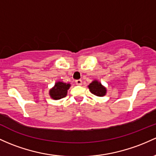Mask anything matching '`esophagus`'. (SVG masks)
<instances>
[{"instance_id":"esophagus-1","label":"esophagus","mask_w":156,"mask_h":156,"mask_svg":"<svg viewBox=\"0 0 156 156\" xmlns=\"http://www.w3.org/2000/svg\"><path fill=\"white\" fill-rule=\"evenodd\" d=\"M75 83L77 85H78V86H81V85H82V81L81 80H76L75 81Z\"/></svg>"}]
</instances>
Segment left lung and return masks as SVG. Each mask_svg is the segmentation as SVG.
Instances as JSON below:
<instances>
[{"label":"left lung","mask_w":156,"mask_h":156,"mask_svg":"<svg viewBox=\"0 0 156 156\" xmlns=\"http://www.w3.org/2000/svg\"><path fill=\"white\" fill-rule=\"evenodd\" d=\"M88 88L91 93L98 97H103L107 94V88L98 80H94L88 85Z\"/></svg>","instance_id":"left-lung-1"}]
</instances>
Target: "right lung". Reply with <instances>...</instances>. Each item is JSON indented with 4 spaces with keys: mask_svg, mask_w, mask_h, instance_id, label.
I'll return each instance as SVG.
<instances>
[{
    "mask_svg": "<svg viewBox=\"0 0 156 156\" xmlns=\"http://www.w3.org/2000/svg\"><path fill=\"white\" fill-rule=\"evenodd\" d=\"M71 87L70 83H64L63 81H58L55 83L54 87L49 90V96L53 100H59L67 95V91Z\"/></svg>",
    "mask_w": 156,
    "mask_h": 156,
    "instance_id": "add662e5",
    "label": "right lung"
}]
</instances>
